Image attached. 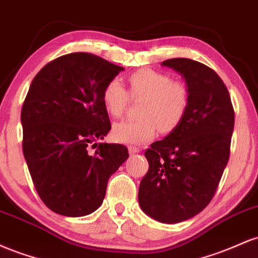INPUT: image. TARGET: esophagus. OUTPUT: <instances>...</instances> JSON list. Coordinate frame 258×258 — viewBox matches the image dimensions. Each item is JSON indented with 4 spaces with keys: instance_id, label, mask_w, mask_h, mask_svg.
<instances>
[{
    "instance_id": "34e87169",
    "label": "esophagus",
    "mask_w": 258,
    "mask_h": 258,
    "mask_svg": "<svg viewBox=\"0 0 258 258\" xmlns=\"http://www.w3.org/2000/svg\"><path fill=\"white\" fill-rule=\"evenodd\" d=\"M141 150H139V148L137 147H130L128 148V153L130 155H135V154H138Z\"/></svg>"
}]
</instances>
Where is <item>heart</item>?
Instances as JSON below:
<instances>
[{"label":"heart","instance_id":"obj_1","mask_svg":"<svg viewBox=\"0 0 258 258\" xmlns=\"http://www.w3.org/2000/svg\"><path fill=\"white\" fill-rule=\"evenodd\" d=\"M130 93L133 98H144L138 120L115 123L112 138L126 146H139L155 137L160 131L170 132L184 117L189 104V91L183 82L172 81L168 74L143 69L128 76ZM102 102L109 115L119 117L125 111L128 93L117 79L106 82Z\"/></svg>","mask_w":258,"mask_h":258}]
</instances>
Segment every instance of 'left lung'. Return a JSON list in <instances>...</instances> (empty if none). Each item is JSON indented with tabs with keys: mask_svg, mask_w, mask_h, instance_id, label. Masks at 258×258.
<instances>
[{
	"mask_svg": "<svg viewBox=\"0 0 258 258\" xmlns=\"http://www.w3.org/2000/svg\"><path fill=\"white\" fill-rule=\"evenodd\" d=\"M185 80L189 104L178 126L147 150L149 170L139 184L144 214L178 223L194 217L216 193L230 153L234 109L220 76L188 58L162 61Z\"/></svg>",
	"mask_w": 258,
	"mask_h": 258,
	"instance_id": "left-lung-1",
	"label": "left lung"
}]
</instances>
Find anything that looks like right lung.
Returning a JSON list of instances; mask_svg holds the SVG:
<instances>
[{
	"mask_svg": "<svg viewBox=\"0 0 258 258\" xmlns=\"http://www.w3.org/2000/svg\"><path fill=\"white\" fill-rule=\"evenodd\" d=\"M122 70L76 52L49 61L32 80L22 108L23 153L37 194L55 214L96 211L108 179L128 158L122 144L94 143L111 128L103 88Z\"/></svg>",
	"mask_w": 258,
	"mask_h": 258,
	"instance_id": "add662e5",
	"label": "right lung"
}]
</instances>
